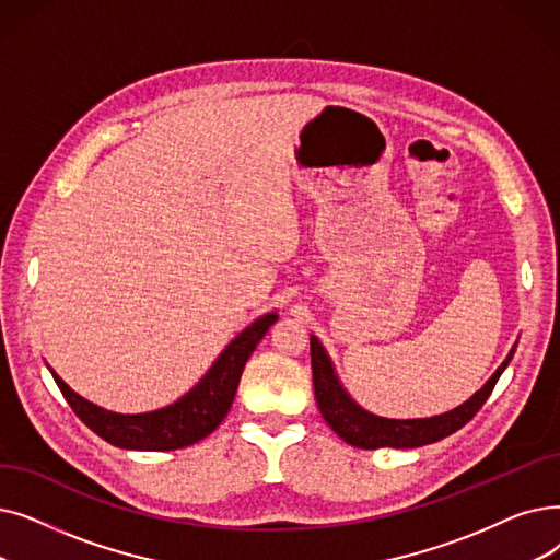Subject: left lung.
Segmentation results:
<instances>
[{
    "label": "left lung",
    "mask_w": 560,
    "mask_h": 560,
    "mask_svg": "<svg viewBox=\"0 0 560 560\" xmlns=\"http://www.w3.org/2000/svg\"><path fill=\"white\" fill-rule=\"evenodd\" d=\"M517 348V346H515ZM515 348L510 350L505 361L497 369V373L482 384L480 392H476L467 402L446 411L440 417L430 419H384L375 417L371 411L359 407L350 394L338 382L331 359L327 357L323 343L315 336H311V369H313V388L315 400H318L320 415L327 421V425L350 446L357 448H417L432 442H440L444 436L453 434L462 425H467L476 411L490 398L492 388L505 366L515 354Z\"/></svg>",
    "instance_id": "left-lung-1"
}]
</instances>
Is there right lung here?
I'll list each match as a JSON object with an SVG mask.
<instances>
[{
	"label": "right lung",
	"mask_w": 560,
	"mask_h": 560,
	"mask_svg": "<svg viewBox=\"0 0 560 560\" xmlns=\"http://www.w3.org/2000/svg\"><path fill=\"white\" fill-rule=\"evenodd\" d=\"M277 320V313L260 315L231 340L197 386L189 388L176 402L155 411H143V415H118V411L93 405L72 392L52 369L50 373L82 423L112 446L128 451H176L201 442L224 421L247 359Z\"/></svg>",
	"instance_id": "obj_1"
}]
</instances>
